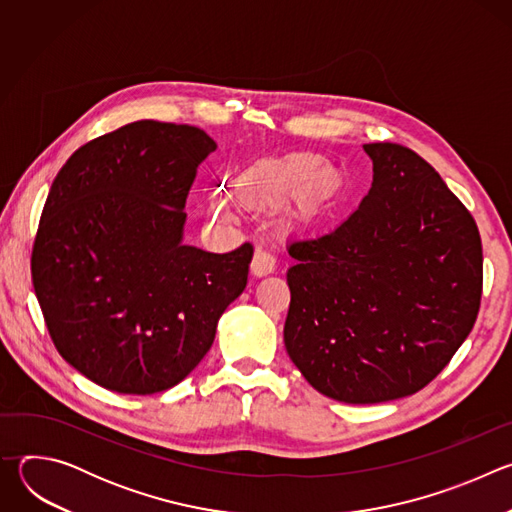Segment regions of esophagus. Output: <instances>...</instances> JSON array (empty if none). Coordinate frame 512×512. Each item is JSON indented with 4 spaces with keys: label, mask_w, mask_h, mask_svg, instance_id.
Listing matches in <instances>:
<instances>
[{
    "label": "esophagus",
    "mask_w": 512,
    "mask_h": 512,
    "mask_svg": "<svg viewBox=\"0 0 512 512\" xmlns=\"http://www.w3.org/2000/svg\"><path fill=\"white\" fill-rule=\"evenodd\" d=\"M275 265H277V259L271 251L263 249V247H257L255 255H253V263H251V273L261 277V275H267V273H273L275 271Z\"/></svg>",
    "instance_id": "34e87169"
}]
</instances>
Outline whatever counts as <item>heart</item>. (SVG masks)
Here are the masks:
<instances>
[{
    "mask_svg": "<svg viewBox=\"0 0 512 512\" xmlns=\"http://www.w3.org/2000/svg\"><path fill=\"white\" fill-rule=\"evenodd\" d=\"M320 164L314 158H298L294 162H285L277 168L255 174L241 186V196L249 202L267 200L281 196L300 184H310L318 178ZM216 212H225L218 208Z\"/></svg>",
    "mask_w": 512,
    "mask_h": 512,
    "instance_id": "obj_1",
    "label": "heart"
}]
</instances>
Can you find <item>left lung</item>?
Listing matches in <instances>:
<instances>
[{
  "mask_svg": "<svg viewBox=\"0 0 512 512\" xmlns=\"http://www.w3.org/2000/svg\"><path fill=\"white\" fill-rule=\"evenodd\" d=\"M373 186L336 229L291 245L283 340L322 395L369 405L421 391L474 328L482 243L421 156L364 143Z\"/></svg>",
  "mask_w": 512,
  "mask_h": 512,
  "instance_id": "1",
  "label": "left lung"
}]
</instances>
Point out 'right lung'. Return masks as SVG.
<instances>
[{
  "instance_id": "obj_1",
  "label": "right lung",
  "mask_w": 512,
  "mask_h": 512,
  "mask_svg": "<svg viewBox=\"0 0 512 512\" xmlns=\"http://www.w3.org/2000/svg\"><path fill=\"white\" fill-rule=\"evenodd\" d=\"M214 150L198 127L143 119L85 143L50 186L36 298L60 356L109 391L186 379L247 285L251 243L223 255L182 243L190 186Z\"/></svg>"
}]
</instances>
